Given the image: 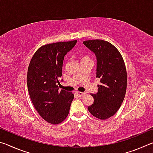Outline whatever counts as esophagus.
Listing matches in <instances>:
<instances>
[{
  "label": "esophagus",
  "mask_w": 153,
  "mask_h": 153,
  "mask_svg": "<svg viewBox=\"0 0 153 153\" xmlns=\"http://www.w3.org/2000/svg\"><path fill=\"white\" fill-rule=\"evenodd\" d=\"M76 94H77V97H82L84 96V94H86V92H76Z\"/></svg>",
  "instance_id": "1"
}]
</instances>
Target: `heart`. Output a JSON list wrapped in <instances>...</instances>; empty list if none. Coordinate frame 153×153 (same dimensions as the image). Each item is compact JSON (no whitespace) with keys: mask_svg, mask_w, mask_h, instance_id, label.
<instances>
[{"mask_svg":"<svg viewBox=\"0 0 153 153\" xmlns=\"http://www.w3.org/2000/svg\"><path fill=\"white\" fill-rule=\"evenodd\" d=\"M87 59V58H86V57H84V58H83L82 59Z\"/></svg>","mask_w":153,"mask_h":153,"instance_id":"b5f03b06","label":"heart"}]
</instances>
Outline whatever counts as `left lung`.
Wrapping results in <instances>:
<instances>
[{
  "instance_id": "left-lung-1",
  "label": "left lung",
  "mask_w": 153,
  "mask_h": 153,
  "mask_svg": "<svg viewBox=\"0 0 153 153\" xmlns=\"http://www.w3.org/2000/svg\"><path fill=\"white\" fill-rule=\"evenodd\" d=\"M97 58V77L100 79L98 92L91 94L93 104L88 107L94 117L105 120L112 117L120 108L127 89V71L120 51L103 40L83 42Z\"/></svg>"
}]
</instances>
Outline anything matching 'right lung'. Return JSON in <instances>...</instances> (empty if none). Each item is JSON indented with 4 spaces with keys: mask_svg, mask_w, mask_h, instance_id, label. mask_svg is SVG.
<instances>
[{
    "mask_svg": "<svg viewBox=\"0 0 153 153\" xmlns=\"http://www.w3.org/2000/svg\"><path fill=\"white\" fill-rule=\"evenodd\" d=\"M77 40L43 45L31 59L27 69V85L33 107L41 117L56 125L68 115L74 94L59 90L56 83L62 76L64 56Z\"/></svg>",
    "mask_w": 153,
    "mask_h": 153,
    "instance_id": "obj_1",
    "label": "right lung"
}]
</instances>
